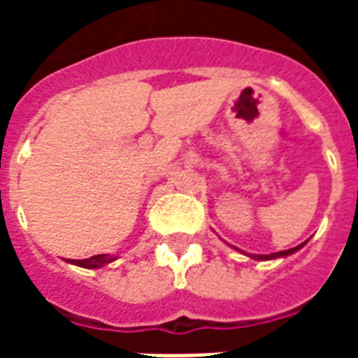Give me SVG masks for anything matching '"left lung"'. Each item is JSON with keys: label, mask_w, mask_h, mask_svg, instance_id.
<instances>
[{"label": "left lung", "mask_w": 358, "mask_h": 358, "mask_svg": "<svg viewBox=\"0 0 358 358\" xmlns=\"http://www.w3.org/2000/svg\"><path fill=\"white\" fill-rule=\"evenodd\" d=\"M307 243V241H305ZM305 243H301V245H297V248H292V249H285V251H278V253H270V255H249L251 259H255V261H272V259H280V257H289L292 253H295V251H299Z\"/></svg>", "instance_id": "obj_1"}]
</instances>
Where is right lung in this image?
Segmentation results:
<instances>
[{
	"mask_svg": "<svg viewBox=\"0 0 358 358\" xmlns=\"http://www.w3.org/2000/svg\"><path fill=\"white\" fill-rule=\"evenodd\" d=\"M117 257L113 255H94L90 257V259H82V261H73V259H69V263L76 264V266H82V268H101L105 264L113 263Z\"/></svg>",
	"mask_w": 358,
	"mask_h": 358,
	"instance_id": "add662e5",
	"label": "right lung"
}]
</instances>
